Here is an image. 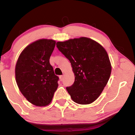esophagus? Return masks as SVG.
Segmentation results:
<instances>
[{
    "label": "esophagus",
    "instance_id": "obj_1",
    "mask_svg": "<svg viewBox=\"0 0 135 135\" xmlns=\"http://www.w3.org/2000/svg\"><path fill=\"white\" fill-rule=\"evenodd\" d=\"M60 80H63V75H60Z\"/></svg>",
    "mask_w": 135,
    "mask_h": 135
}]
</instances>
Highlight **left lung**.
Returning <instances> with one entry per match:
<instances>
[{
	"mask_svg": "<svg viewBox=\"0 0 135 135\" xmlns=\"http://www.w3.org/2000/svg\"><path fill=\"white\" fill-rule=\"evenodd\" d=\"M56 47L69 60L75 81L66 89L79 104L93 103L107 84L111 65L107 52L100 44L87 37L58 42Z\"/></svg>",
	"mask_w": 135,
	"mask_h": 135,
	"instance_id": "8db88e82",
	"label": "left lung"
}]
</instances>
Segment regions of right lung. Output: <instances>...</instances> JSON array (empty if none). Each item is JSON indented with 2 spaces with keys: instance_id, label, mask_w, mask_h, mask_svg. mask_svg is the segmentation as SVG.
Listing matches in <instances>:
<instances>
[{
  "instance_id": "1",
  "label": "right lung",
  "mask_w": 135,
  "mask_h": 135,
  "mask_svg": "<svg viewBox=\"0 0 135 135\" xmlns=\"http://www.w3.org/2000/svg\"><path fill=\"white\" fill-rule=\"evenodd\" d=\"M55 44L51 39L34 42L23 51L17 61L15 75L18 88L28 101L36 106L49 105L58 86L59 77L49 63Z\"/></svg>"
}]
</instances>
